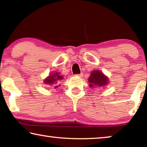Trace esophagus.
<instances>
[{"mask_svg":"<svg viewBox=\"0 0 147 147\" xmlns=\"http://www.w3.org/2000/svg\"><path fill=\"white\" fill-rule=\"evenodd\" d=\"M77 76H79V77H82V76H83V73H80L79 74H77Z\"/></svg>","mask_w":147,"mask_h":147,"instance_id":"1","label":"esophagus"}]
</instances>
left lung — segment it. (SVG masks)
<instances>
[{"mask_svg": "<svg viewBox=\"0 0 147 147\" xmlns=\"http://www.w3.org/2000/svg\"><path fill=\"white\" fill-rule=\"evenodd\" d=\"M89 86L93 88H104L109 84V78L99 70H94L88 78Z\"/></svg>", "mask_w": 147, "mask_h": 147, "instance_id": "8db88e82", "label": "left lung"}]
</instances>
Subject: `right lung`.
I'll use <instances>...</instances> for the list:
<instances>
[{
	"label": "right lung",
	"mask_w": 147,
	"mask_h": 147,
	"mask_svg": "<svg viewBox=\"0 0 147 147\" xmlns=\"http://www.w3.org/2000/svg\"><path fill=\"white\" fill-rule=\"evenodd\" d=\"M63 79V76L61 75L59 72H53L51 74H49V75L45 78L43 80L44 84L49 85V86H53L54 88H57L60 84H58L59 81Z\"/></svg>",
	"instance_id": "right-lung-1"
}]
</instances>
